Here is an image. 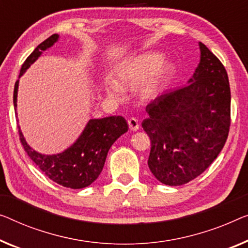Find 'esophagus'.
<instances>
[{"label":"esophagus","mask_w":248,"mask_h":248,"mask_svg":"<svg viewBox=\"0 0 248 248\" xmlns=\"http://www.w3.org/2000/svg\"><path fill=\"white\" fill-rule=\"evenodd\" d=\"M128 125H129V129H130L131 131H137L139 129V123L136 118H131V119H129Z\"/></svg>","instance_id":"1"}]
</instances>
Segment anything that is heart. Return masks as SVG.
<instances>
[{
	"label": "heart",
	"instance_id": "b5f03b06",
	"mask_svg": "<svg viewBox=\"0 0 248 248\" xmlns=\"http://www.w3.org/2000/svg\"><path fill=\"white\" fill-rule=\"evenodd\" d=\"M160 53L149 52L129 58L113 71V82L106 86V92L112 98L121 94V89L138 87V97L142 101L155 99L164 90L175 73L170 63H164Z\"/></svg>",
	"mask_w": 248,
	"mask_h": 248
}]
</instances>
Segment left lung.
Instances as JSON below:
<instances>
[{
    "instance_id": "8db88e82",
    "label": "left lung",
    "mask_w": 248,
    "mask_h": 248,
    "mask_svg": "<svg viewBox=\"0 0 248 248\" xmlns=\"http://www.w3.org/2000/svg\"><path fill=\"white\" fill-rule=\"evenodd\" d=\"M201 62L188 84L164 92L146 107L148 166L160 183H189L216 159L231 125V88L219 59L199 42Z\"/></svg>"
}]
</instances>
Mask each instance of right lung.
<instances>
[{"label":"right lung","mask_w":248,"mask_h":248,"mask_svg":"<svg viewBox=\"0 0 248 248\" xmlns=\"http://www.w3.org/2000/svg\"><path fill=\"white\" fill-rule=\"evenodd\" d=\"M58 39V34H52L41 44H39L22 64L20 77L41 55L42 51L52 46ZM17 88L18 80L14 86L13 93V103L16 108ZM17 128L20 141L25 153L41 169L44 175L61 186L80 189L91 185L98 178L105 166L110 147L121 135L128 131V124L121 116L89 120L82 134L71 147L63 153L52 156L39 154L33 150L25 141L20 127Z\"/></svg>","instance_id":"add662e5"}]
</instances>
